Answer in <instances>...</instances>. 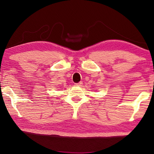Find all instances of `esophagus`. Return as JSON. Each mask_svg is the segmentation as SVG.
Returning <instances> with one entry per match:
<instances>
[{"mask_svg":"<svg viewBox=\"0 0 154 154\" xmlns=\"http://www.w3.org/2000/svg\"><path fill=\"white\" fill-rule=\"evenodd\" d=\"M75 85H76V86H79V87H80V86H82V85H83V82H82V81H80L79 83H75Z\"/></svg>","mask_w":154,"mask_h":154,"instance_id":"obj_1","label":"esophagus"}]
</instances>
